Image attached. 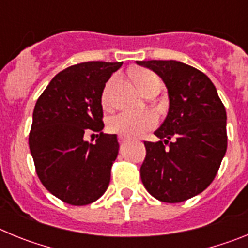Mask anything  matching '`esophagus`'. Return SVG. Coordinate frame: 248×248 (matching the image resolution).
I'll return each instance as SVG.
<instances>
[{"instance_id": "esophagus-1", "label": "esophagus", "mask_w": 248, "mask_h": 248, "mask_svg": "<svg viewBox=\"0 0 248 248\" xmlns=\"http://www.w3.org/2000/svg\"><path fill=\"white\" fill-rule=\"evenodd\" d=\"M119 140H120V143H124V141H125V140H126V138L125 137H122V135H120Z\"/></svg>"}]
</instances>
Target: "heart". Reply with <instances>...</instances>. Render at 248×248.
<instances>
[{
    "mask_svg": "<svg viewBox=\"0 0 248 248\" xmlns=\"http://www.w3.org/2000/svg\"><path fill=\"white\" fill-rule=\"evenodd\" d=\"M117 77H113L105 85L102 95V103L104 107H107L110 102L111 92L117 84ZM155 80H159V78L150 72H143L138 77V82H139V87L141 91H144ZM156 115L151 111H141V113L123 111L108 120V129L114 134H119L126 138H134L139 137L149 129L154 128L156 125Z\"/></svg>",
    "mask_w": 248,
    "mask_h": 248,
    "instance_id": "b5f03b06",
    "label": "heart"
}]
</instances>
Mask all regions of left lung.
<instances>
[{"instance_id":"8db88e82","label":"left lung","mask_w":248,"mask_h":248,"mask_svg":"<svg viewBox=\"0 0 248 248\" xmlns=\"http://www.w3.org/2000/svg\"><path fill=\"white\" fill-rule=\"evenodd\" d=\"M163 79L169 111L145 141L140 177L151 196L183 202L212 183L227 149L226 110L205 73L177 61H137Z\"/></svg>"}]
</instances>
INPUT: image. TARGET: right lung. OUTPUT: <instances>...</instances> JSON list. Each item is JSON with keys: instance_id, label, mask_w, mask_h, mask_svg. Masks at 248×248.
I'll return each mask as SVG.
<instances>
[{"instance_id": "add662e5", "label": "right lung", "mask_w": 248, "mask_h": 248, "mask_svg": "<svg viewBox=\"0 0 248 248\" xmlns=\"http://www.w3.org/2000/svg\"><path fill=\"white\" fill-rule=\"evenodd\" d=\"M123 62H85L50 80L34 105L30 150L46 189L69 205L97 201L108 189L119 150L117 135L103 134L105 83ZM99 132L94 144L84 140Z\"/></svg>"}]
</instances>
